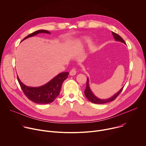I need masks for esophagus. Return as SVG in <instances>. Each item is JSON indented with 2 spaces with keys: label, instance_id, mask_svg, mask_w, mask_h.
<instances>
[{
  "label": "esophagus",
  "instance_id": "34e87169",
  "mask_svg": "<svg viewBox=\"0 0 146 146\" xmlns=\"http://www.w3.org/2000/svg\"><path fill=\"white\" fill-rule=\"evenodd\" d=\"M76 69L72 68V69L70 71V75L71 76H74V75H75L76 74Z\"/></svg>",
  "mask_w": 146,
  "mask_h": 146
}]
</instances>
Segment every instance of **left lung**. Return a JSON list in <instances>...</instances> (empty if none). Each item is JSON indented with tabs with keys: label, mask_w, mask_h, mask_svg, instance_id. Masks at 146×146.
<instances>
[{
	"label": "left lung",
	"mask_w": 146,
	"mask_h": 146,
	"mask_svg": "<svg viewBox=\"0 0 146 146\" xmlns=\"http://www.w3.org/2000/svg\"><path fill=\"white\" fill-rule=\"evenodd\" d=\"M112 34L113 35V37H114V38L115 39V40L116 41H119L124 44H126L124 40L119 35L115 33V32H112ZM123 88V87H122L117 93H115L114 95H113L111 98H110L109 99H100L98 98V97H96L94 94L93 92L92 91V90L90 88V86H89V79L88 78H87V82H86V89L85 90V95L86 96V98L88 99V100L92 103H93L95 104H104V103H107L111 102L113 100H114L117 98V97L122 92Z\"/></svg>",
	"instance_id": "obj_1"
}]
</instances>
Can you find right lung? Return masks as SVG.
I'll return each instance as SVG.
<instances>
[{
    "instance_id": "obj_1",
    "label": "right lung",
    "mask_w": 146,
    "mask_h": 146,
    "mask_svg": "<svg viewBox=\"0 0 146 146\" xmlns=\"http://www.w3.org/2000/svg\"><path fill=\"white\" fill-rule=\"evenodd\" d=\"M41 33L50 34V32L43 29L38 30L27 36L23 40ZM68 75L69 72H68L60 73L47 84L38 87L26 86L21 81L18 76L17 79L23 92L28 99L35 103L48 104L52 103L57 98L60 92L61 85L64 80L68 78Z\"/></svg>"
}]
</instances>
